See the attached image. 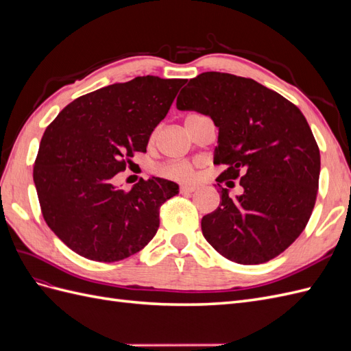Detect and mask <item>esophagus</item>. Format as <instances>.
Segmentation results:
<instances>
[{"label":"esophagus","mask_w":351,"mask_h":351,"mask_svg":"<svg viewBox=\"0 0 351 351\" xmlns=\"http://www.w3.org/2000/svg\"><path fill=\"white\" fill-rule=\"evenodd\" d=\"M195 190H196L195 186H182V187H180V192H182V193H193Z\"/></svg>","instance_id":"34e87169"}]
</instances>
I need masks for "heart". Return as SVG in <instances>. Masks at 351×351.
Listing matches in <instances>:
<instances>
[{
  "instance_id": "b5f03b06",
  "label": "heart",
  "mask_w": 351,
  "mask_h": 351,
  "mask_svg": "<svg viewBox=\"0 0 351 351\" xmlns=\"http://www.w3.org/2000/svg\"><path fill=\"white\" fill-rule=\"evenodd\" d=\"M159 174L167 178L178 180V182H190V180L195 178L193 165L184 161L165 164L164 167L159 168Z\"/></svg>"
}]
</instances>
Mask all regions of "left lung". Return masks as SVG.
Instances as JSON below:
<instances>
[{"mask_svg":"<svg viewBox=\"0 0 351 351\" xmlns=\"http://www.w3.org/2000/svg\"><path fill=\"white\" fill-rule=\"evenodd\" d=\"M177 108L210 117L218 127V183L240 180L243 195L221 187L219 206L202 232L222 256L258 265L278 256L302 234L319 186L321 155L302 111L263 84L228 73L190 79Z\"/></svg>","mask_w":351,"mask_h":351,"instance_id":"left-lung-1","label":"left lung"}]
</instances>
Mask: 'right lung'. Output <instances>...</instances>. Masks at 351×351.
I'll use <instances>...</instances> for the list:
<instances>
[{"label": "right lung", "instance_id": "right-lung-1", "mask_svg": "<svg viewBox=\"0 0 351 351\" xmlns=\"http://www.w3.org/2000/svg\"><path fill=\"white\" fill-rule=\"evenodd\" d=\"M184 82L142 76L114 83L74 99L47 127L34 167L40 210L80 256L123 261L156 234L159 208L178 184L142 178L125 192L112 183L134 152H146Z\"/></svg>", "mask_w": 351, "mask_h": 351}]
</instances>
